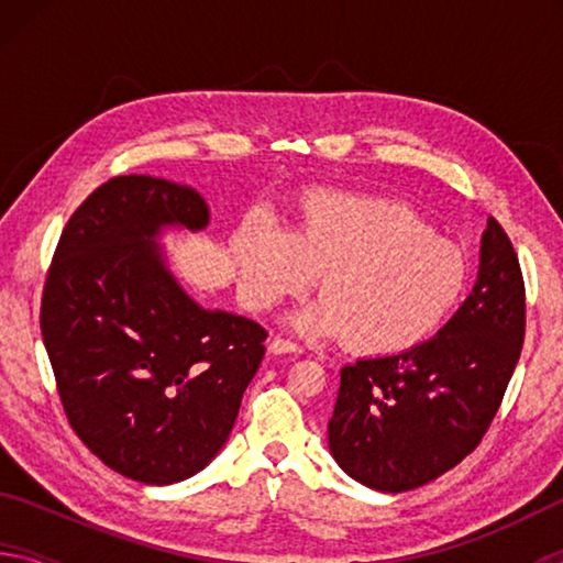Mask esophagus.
I'll list each match as a JSON object with an SVG mask.
<instances>
[{
  "instance_id": "1",
  "label": "esophagus",
  "mask_w": 563,
  "mask_h": 563,
  "mask_svg": "<svg viewBox=\"0 0 563 563\" xmlns=\"http://www.w3.org/2000/svg\"><path fill=\"white\" fill-rule=\"evenodd\" d=\"M268 350L273 352V355H285V352H298V345H295V342H290V340H285V338H273Z\"/></svg>"
}]
</instances>
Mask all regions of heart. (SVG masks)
Masks as SVG:
<instances>
[{
    "instance_id": "1",
    "label": "heart",
    "mask_w": 563,
    "mask_h": 563,
    "mask_svg": "<svg viewBox=\"0 0 563 563\" xmlns=\"http://www.w3.org/2000/svg\"><path fill=\"white\" fill-rule=\"evenodd\" d=\"M243 290L271 308L310 288L322 300L295 318L305 335L342 338L367 357L399 355L432 338L460 305L470 265L460 245L387 196L305 198L295 233L253 223L233 238Z\"/></svg>"
}]
</instances>
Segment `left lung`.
I'll return each mask as SVG.
<instances>
[{
    "instance_id": "1",
    "label": "left lung",
    "mask_w": 563,
    "mask_h": 563,
    "mask_svg": "<svg viewBox=\"0 0 563 563\" xmlns=\"http://www.w3.org/2000/svg\"><path fill=\"white\" fill-rule=\"evenodd\" d=\"M527 332V290L499 221L482 235V265L452 320L399 355L340 369L330 452L352 479L409 492L476 450L497 417Z\"/></svg>"
}]
</instances>
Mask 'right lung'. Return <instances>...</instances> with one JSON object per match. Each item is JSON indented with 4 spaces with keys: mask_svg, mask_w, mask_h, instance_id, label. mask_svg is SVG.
<instances>
[{
    "mask_svg": "<svg viewBox=\"0 0 563 563\" xmlns=\"http://www.w3.org/2000/svg\"><path fill=\"white\" fill-rule=\"evenodd\" d=\"M206 223L194 188L111 178L64 225L42 292L71 430L113 472L158 487L201 472L225 444L268 338L258 322L203 310L164 265L161 228Z\"/></svg>",
    "mask_w": 563,
    "mask_h": 563,
    "instance_id": "add662e5",
    "label": "right lung"
}]
</instances>
